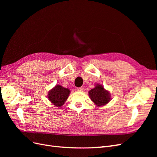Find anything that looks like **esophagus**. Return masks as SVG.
<instances>
[{"label": "esophagus", "instance_id": "34e87169", "mask_svg": "<svg viewBox=\"0 0 157 157\" xmlns=\"http://www.w3.org/2000/svg\"><path fill=\"white\" fill-rule=\"evenodd\" d=\"M83 90H84L83 87H79V88H77V90H78V91H79V92H82V91H83Z\"/></svg>", "mask_w": 157, "mask_h": 157}]
</instances>
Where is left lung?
<instances>
[{
  "label": "left lung",
  "instance_id": "obj_1",
  "mask_svg": "<svg viewBox=\"0 0 157 157\" xmlns=\"http://www.w3.org/2000/svg\"><path fill=\"white\" fill-rule=\"evenodd\" d=\"M89 96L97 106L105 105L111 100L110 93L101 84H96V87L89 91Z\"/></svg>",
  "mask_w": 157,
  "mask_h": 157
}]
</instances>
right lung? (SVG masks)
Instances as JSON below:
<instances>
[{
	"label": "right lung",
	"instance_id": "obj_1",
	"mask_svg": "<svg viewBox=\"0 0 157 157\" xmlns=\"http://www.w3.org/2000/svg\"><path fill=\"white\" fill-rule=\"evenodd\" d=\"M70 94L68 88H64L60 85L56 86L52 88L48 92V98L49 100L57 107L62 106L65 101L67 100Z\"/></svg>",
	"mask_w": 157,
	"mask_h": 157
}]
</instances>
